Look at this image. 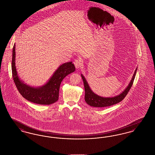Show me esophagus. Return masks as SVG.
Instances as JSON below:
<instances>
[{
  "mask_svg": "<svg viewBox=\"0 0 155 155\" xmlns=\"http://www.w3.org/2000/svg\"><path fill=\"white\" fill-rule=\"evenodd\" d=\"M82 61H81L80 59H76V60H74V66H75V68L77 69L80 68L81 67V66H82Z\"/></svg>",
  "mask_w": 155,
  "mask_h": 155,
  "instance_id": "obj_1",
  "label": "esophagus"
}]
</instances>
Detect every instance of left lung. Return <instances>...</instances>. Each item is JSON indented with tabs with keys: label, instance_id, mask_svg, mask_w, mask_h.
Returning <instances> with one entry per match:
<instances>
[{
	"label": "left lung",
	"instance_id": "1",
	"mask_svg": "<svg viewBox=\"0 0 155 155\" xmlns=\"http://www.w3.org/2000/svg\"><path fill=\"white\" fill-rule=\"evenodd\" d=\"M138 67L136 68V70L134 71V73L131 78V80L128 84V86L126 88L118 95L113 96V97H102L99 96L96 94H95L90 88L88 82L86 80L85 77L81 74V77L84 82V88H85V101L86 103L91 106L95 107H103L112 106L113 104H117L121 102L125 97L130 89L133 85V82L135 79V77L137 71Z\"/></svg>",
	"mask_w": 155,
	"mask_h": 155
}]
</instances>
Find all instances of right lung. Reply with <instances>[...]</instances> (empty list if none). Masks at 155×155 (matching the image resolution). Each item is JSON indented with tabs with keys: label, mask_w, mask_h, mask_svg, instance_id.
<instances>
[{
	"label": "right lung",
	"mask_w": 155,
	"mask_h": 155,
	"mask_svg": "<svg viewBox=\"0 0 155 155\" xmlns=\"http://www.w3.org/2000/svg\"><path fill=\"white\" fill-rule=\"evenodd\" d=\"M15 45L12 54V70L13 80L20 94L27 101L39 104H51L59 99V89L61 81L67 75L73 73L75 67L72 61L61 64L48 82L41 87H32L21 80L15 67Z\"/></svg>",
	"instance_id": "1"
}]
</instances>
